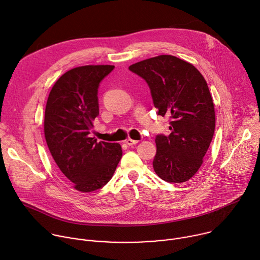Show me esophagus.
Segmentation results:
<instances>
[{
  "instance_id": "1",
  "label": "esophagus",
  "mask_w": 260,
  "mask_h": 260,
  "mask_svg": "<svg viewBox=\"0 0 260 260\" xmlns=\"http://www.w3.org/2000/svg\"><path fill=\"white\" fill-rule=\"evenodd\" d=\"M125 143L128 145V146H133V145H136V144H138L139 143V141L138 140H133V139H127L126 141H125Z\"/></svg>"
}]
</instances>
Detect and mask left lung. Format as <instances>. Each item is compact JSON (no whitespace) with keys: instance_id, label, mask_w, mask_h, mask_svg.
<instances>
[{"instance_id":"8db88e82","label":"left lung","mask_w":260,"mask_h":260,"mask_svg":"<svg viewBox=\"0 0 260 260\" xmlns=\"http://www.w3.org/2000/svg\"><path fill=\"white\" fill-rule=\"evenodd\" d=\"M144 78L158 115L171 118V134L155 138L153 169L170 183L186 182L204 161L215 131V109L208 84L190 62L162 54L128 68Z\"/></svg>"}]
</instances>
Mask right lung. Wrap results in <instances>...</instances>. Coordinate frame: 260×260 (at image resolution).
<instances>
[{"label": "right lung", "mask_w": 260, "mask_h": 260, "mask_svg": "<svg viewBox=\"0 0 260 260\" xmlns=\"http://www.w3.org/2000/svg\"><path fill=\"white\" fill-rule=\"evenodd\" d=\"M113 69L110 64H88L66 72L52 86L46 103L44 135L48 149L62 175L80 192L106 185L122 156L120 144L96 142L89 136L99 115V84Z\"/></svg>", "instance_id": "add662e5"}]
</instances>
